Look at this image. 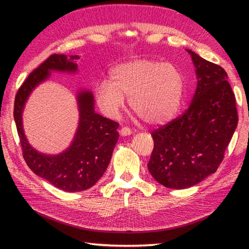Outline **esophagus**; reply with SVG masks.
<instances>
[{"label": "esophagus", "mask_w": 249, "mask_h": 249, "mask_svg": "<svg viewBox=\"0 0 249 249\" xmlns=\"http://www.w3.org/2000/svg\"><path fill=\"white\" fill-rule=\"evenodd\" d=\"M120 134L121 136H129V135L132 134V129L129 127H122L120 129Z\"/></svg>", "instance_id": "1"}]
</instances>
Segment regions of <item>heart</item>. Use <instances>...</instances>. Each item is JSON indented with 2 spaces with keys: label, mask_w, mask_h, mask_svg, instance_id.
<instances>
[{
  "label": "heart",
  "mask_w": 249,
  "mask_h": 249,
  "mask_svg": "<svg viewBox=\"0 0 249 249\" xmlns=\"http://www.w3.org/2000/svg\"><path fill=\"white\" fill-rule=\"evenodd\" d=\"M184 78L172 64L155 60H134L112 71L111 80L101 81L95 90L96 102L109 117H116L129 107L147 124L166 123L178 111L183 98Z\"/></svg>",
  "instance_id": "1"
}]
</instances>
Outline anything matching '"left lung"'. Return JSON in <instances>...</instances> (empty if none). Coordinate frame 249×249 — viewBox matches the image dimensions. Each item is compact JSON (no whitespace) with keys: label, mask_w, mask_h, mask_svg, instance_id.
I'll return each mask as SVG.
<instances>
[{"label":"left lung","mask_w":249,"mask_h":249,"mask_svg":"<svg viewBox=\"0 0 249 249\" xmlns=\"http://www.w3.org/2000/svg\"><path fill=\"white\" fill-rule=\"evenodd\" d=\"M190 53L196 89L187 111L154 130V149L147 167L158 183L187 189L214 174L237 127L235 95L222 67Z\"/></svg>","instance_id":"obj_1"}]
</instances>
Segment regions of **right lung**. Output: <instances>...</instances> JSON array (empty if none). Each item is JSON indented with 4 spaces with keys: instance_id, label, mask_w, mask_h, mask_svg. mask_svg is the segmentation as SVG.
Returning <instances> with one entry per match:
<instances>
[{
    "instance_id": "obj_1",
    "label": "right lung",
    "mask_w": 249,
    "mask_h": 249,
    "mask_svg": "<svg viewBox=\"0 0 249 249\" xmlns=\"http://www.w3.org/2000/svg\"><path fill=\"white\" fill-rule=\"evenodd\" d=\"M78 56L52 54L25 80L14 103V120L27 166L53 187L67 192H80L94 185L103 176L119 140V123L98 114L93 93L79 89L75 95L79 122L68 148L57 155H47L29 144L23 128V111L32 92L48 80L53 71L77 73Z\"/></svg>"
}]
</instances>
